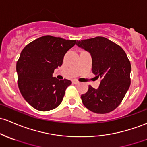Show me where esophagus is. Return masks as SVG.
I'll use <instances>...</instances> for the list:
<instances>
[{
	"label": "esophagus",
	"mask_w": 147,
	"mask_h": 147,
	"mask_svg": "<svg viewBox=\"0 0 147 147\" xmlns=\"http://www.w3.org/2000/svg\"><path fill=\"white\" fill-rule=\"evenodd\" d=\"M79 83H80V82L78 81V80H73V83H74V84H76V85L79 84Z\"/></svg>",
	"instance_id": "obj_1"
}]
</instances>
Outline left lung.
Wrapping results in <instances>:
<instances>
[{
	"label": "left lung",
	"mask_w": 147,
	"mask_h": 147,
	"mask_svg": "<svg viewBox=\"0 0 147 147\" xmlns=\"http://www.w3.org/2000/svg\"><path fill=\"white\" fill-rule=\"evenodd\" d=\"M76 45L90 53L92 73L102 78L97 89L89 86L82 94L83 105L94 113L113 111L130 86L131 64L127 55L120 45L102 36L77 40Z\"/></svg>",
	"instance_id": "8db88e82"
}]
</instances>
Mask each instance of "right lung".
Segmentation results:
<instances>
[{"label":"right lung","instance_id":"1","mask_svg":"<svg viewBox=\"0 0 147 147\" xmlns=\"http://www.w3.org/2000/svg\"><path fill=\"white\" fill-rule=\"evenodd\" d=\"M76 42L48 35L36 39L22 50L17 62V83L22 95L34 109L50 111L62 102L71 81L59 80L53 74L61 67L64 55Z\"/></svg>","mask_w":147,"mask_h":147}]
</instances>
